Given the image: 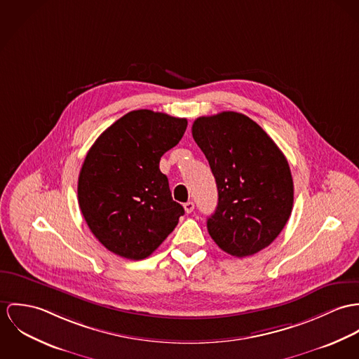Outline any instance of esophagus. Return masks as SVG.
Returning a JSON list of instances; mask_svg holds the SVG:
<instances>
[{"mask_svg":"<svg viewBox=\"0 0 359 359\" xmlns=\"http://www.w3.org/2000/svg\"><path fill=\"white\" fill-rule=\"evenodd\" d=\"M184 210L186 213H191L194 210V202L193 201H189L184 203Z\"/></svg>","mask_w":359,"mask_h":359,"instance_id":"34e87169","label":"esophagus"}]
</instances>
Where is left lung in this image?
<instances>
[{
  "label": "left lung",
  "instance_id": "8db88e82",
  "mask_svg": "<svg viewBox=\"0 0 359 359\" xmlns=\"http://www.w3.org/2000/svg\"><path fill=\"white\" fill-rule=\"evenodd\" d=\"M191 130L217 186V206L206 222L209 236L237 257L267 248L293 208L283 153L262 126L236 111L199 117Z\"/></svg>",
  "mask_w": 359,
  "mask_h": 359
}]
</instances>
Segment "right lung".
Masks as SVG:
<instances>
[{
    "label": "right lung",
    "mask_w": 359,
    "mask_h": 359,
    "mask_svg": "<svg viewBox=\"0 0 359 359\" xmlns=\"http://www.w3.org/2000/svg\"><path fill=\"white\" fill-rule=\"evenodd\" d=\"M186 118L135 110L109 126L89 149L79 176V203L92 234L130 260L149 257L184 215L172 199L161 157L175 147Z\"/></svg>",
    "instance_id": "1"
}]
</instances>
